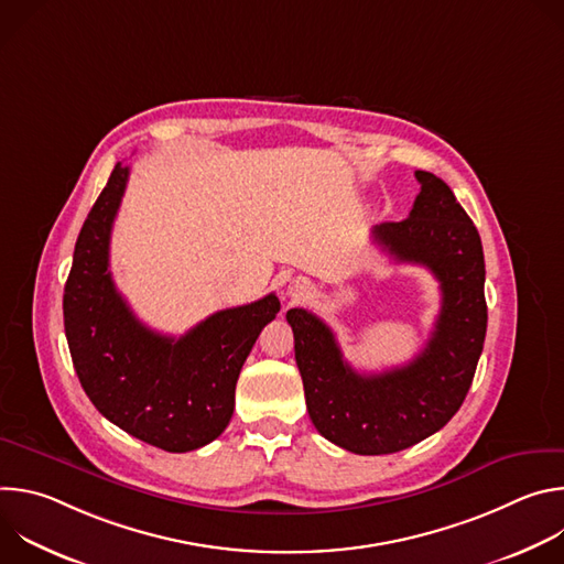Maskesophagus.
<instances>
[{"label":"esophagus","mask_w":564,"mask_h":564,"mask_svg":"<svg viewBox=\"0 0 564 564\" xmlns=\"http://www.w3.org/2000/svg\"><path fill=\"white\" fill-rule=\"evenodd\" d=\"M310 290H312V285H310L305 279H294V281L288 285V294H290V299H294V301L305 299V296L310 294Z\"/></svg>","instance_id":"1"}]
</instances>
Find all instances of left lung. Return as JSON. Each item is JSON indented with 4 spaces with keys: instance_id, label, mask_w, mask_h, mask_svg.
<instances>
[{
    "instance_id": "obj_1",
    "label": "left lung",
    "mask_w": 564,
    "mask_h": 564,
    "mask_svg": "<svg viewBox=\"0 0 564 564\" xmlns=\"http://www.w3.org/2000/svg\"><path fill=\"white\" fill-rule=\"evenodd\" d=\"M422 189L409 218L381 223L375 243L399 263L433 272L442 310L426 348L406 366L361 375L344 359L335 333L316 314L292 307L294 357L314 429L357 455L404 451L444 429L470 388L487 337L485 252L451 187L415 172Z\"/></svg>"
}]
</instances>
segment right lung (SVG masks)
<instances>
[{"label": "right lung", "mask_w": 564, "mask_h": 564, "mask_svg": "<svg viewBox=\"0 0 564 564\" xmlns=\"http://www.w3.org/2000/svg\"><path fill=\"white\" fill-rule=\"evenodd\" d=\"M129 167L118 163L79 229L64 285V333L94 406L124 433L170 453L214 442L234 413V390L276 294L214 312L183 337L153 333L131 312L109 272L111 227Z\"/></svg>", "instance_id": "1"}]
</instances>
